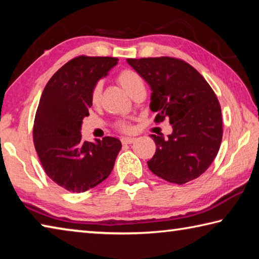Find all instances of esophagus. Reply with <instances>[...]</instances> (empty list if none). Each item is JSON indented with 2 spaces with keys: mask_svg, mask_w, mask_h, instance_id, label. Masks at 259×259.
<instances>
[{
  "mask_svg": "<svg viewBox=\"0 0 259 259\" xmlns=\"http://www.w3.org/2000/svg\"><path fill=\"white\" fill-rule=\"evenodd\" d=\"M121 142L122 144H124V145H129V144H134L136 142V139L131 137H125V138H122Z\"/></svg>",
  "mask_w": 259,
  "mask_h": 259,
  "instance_id": "obj_1",
  "label": "esophagus"
}]
</instances>
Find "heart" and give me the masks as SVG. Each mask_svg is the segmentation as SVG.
Listing matches in <instances>:
<instances>
[{
	"label": "heart",
	"mask_w": 259,
	"mask_h": 259,
	"mask_svg": "<svg viewBox=\"0 0 259 259\" xmlns=\"http://www.w3.org/2000/svg\"><path fill=\"white\" fill-rule=\"evenodd\" d=\"M116 80L128 95H131L134 91L144 87V81L142 76H140L137 72L133 71V69H123V71H121L119 74H117ZM102 90H103L102 83L98 82L97 84L94 87L93 93H91V102H93V104L96 105L99 103L100 96H102ZM117 125H119V128L122 131H130L131 129V126L128 122L122 121V122H119V124Z\"/></svg>",
	"instance_id": "obj_1"
}]
</instances>
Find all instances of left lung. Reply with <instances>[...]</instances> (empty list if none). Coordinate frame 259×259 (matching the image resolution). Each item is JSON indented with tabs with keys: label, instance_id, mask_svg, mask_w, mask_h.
<instances>
[{
	"label": "left lung",
	"instance_id": "1",
	"mask_svg": "<svg viewBox=\"0 0 259 259\" xmlns=\"http://www.w3.org/2000/svg\"><path fill=\"white\" fill-rule=\"evenodd\" d=\"M151 87L156 123L169 119L172 134L151 135L156 151L147 165L166 182L200 177L216 157L223 137L222 109L211 87L184 60L171 57L126 59Z\"/></svg>",
	"mask_w": 259,
	"mask_h": 259
}]
</instances>
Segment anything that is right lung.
Wrapping results in <instances>:
<instances>
[{"mask_svg":"<svg viewBox=\"0 0 259 259\" xmlns=\"http://www.w3.org/2000/svg\"><path fill=\"white\" fill-rule=\"evenodd\" d=\"M116 64L112 57H76L54 74L42 93L33 129L35 150L49 178L69 192H85L104 182L122 147L117 138L90 143L81 135L94 87Z\"/></svg>","mask_w":259,"mask_h":259,"instance_id":"right-lung-1","label":"right lung"}]
</instances>
